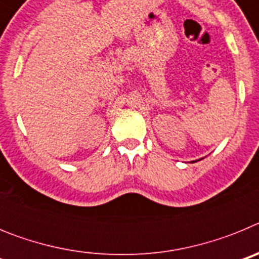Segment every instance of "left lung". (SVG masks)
<instances>
[{
    "label": "left lung",
    "instance_id": "obj_1",
    "mask_svg": "<svg viewBox=\"0 0 259 259\" xmlns=\"http://www.w3.org/2000/svg\"><path fill=\"white\" fill-rule=\"evenodd\" d=\"M192 162H193V163H194V162H197V161H192Z\"/></svg>",
    "mask_w": 259,
    "mask_h": 259
}]
</instances>
